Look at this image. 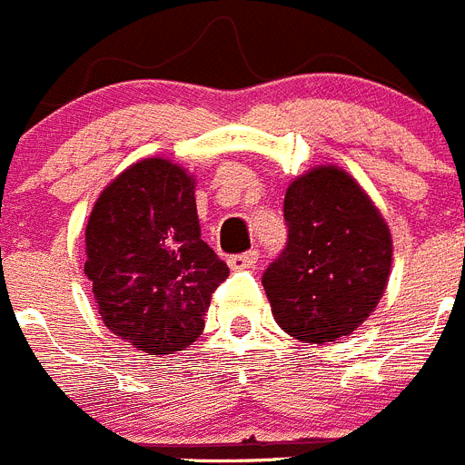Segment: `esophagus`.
Returning <instances> with one entry per match:
<instances>
[{
	"label": "esophagus",
	"instance_id": "esophagus-1",
	"mask_svg": "<svg viewBox=\"0 0 465 465\" xmlns=\"http://www.w3.org/2000/svg\"><path fill=\"white\" fill-rule=\"evenodd\" d=\"M257 260H260V252H257V250H248V252H241V255H232L227 262L233 272H241V269L255 266Z\"/></svg>",
	"mask_w": 465,
	"mask_h": 465
}]
</instances>
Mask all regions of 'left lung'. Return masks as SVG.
Wrapping results in <instances>:
<instances>
[{
	"label": "left lung",
	"instance_id": "obj_1",
	"mask_svg": "<svg viewBox=\"0 0 465 465\" xmlns=\"http://www.w3.org/2000/svg\"><path fill=\"white\" fill-rule=\"evenodd\" d=\"M288 243L262 276L276 322L322 344L353 332L381 300L393 243L377 205L349 173L318 165L285 192Z\"/></svg>",
	"mask_w": 465,
	"mask_h": 465
}]
</instances>
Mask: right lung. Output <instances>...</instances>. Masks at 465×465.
<instances>
[{
  "mask_svg": "<svg viewBox=\"0 0 465 465\" xmlns=\"http://www.w3.org/2000/svg\"><path fill=\"white\" fill-rule=\"evenodd\" d=\"M103 322L149 355L184 351L229 266L201 238L193 177L143 159L104 187L86 224V264Z\"/></svg>",
  "mask_w": 465,
  "mask_h": 465,
  "instance_id": "right-lung-1",
  "label": "right lung"
}]
</instances>
